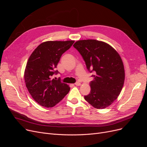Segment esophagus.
Segmentation results:
<instances>
[{
  "mask_svg": "<svg viewBox=\"0 0 147 147\" xmlns=\"http://www.w3.org/2000/svg\"><path fill=\"white\" fill-rule=\"evenodd\" d=\"M75 85H76V86H80L81 85V83L80 82H76L75 83Z\"/></svg>",
  "mask_w": 147,
  "mask_h": 147,
  "instance_id": "34e87169",
  "label": "esophagus"
}]
</instances>
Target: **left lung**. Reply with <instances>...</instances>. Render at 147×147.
Wrapping results in <instances>:
<instances>
[{"instance_id": "8db88e82", "label": "left lung", "mask_w": 147, "mask_h": 147, "mask_svg": "<svg viewBox=\"0 0 147 147\" xmlns=\"http://www.w3.org/2000/svg\"><path fill=\"white\" fill-rule=\"evenodd\" d=\"M74 47L81 54L89 71L95 72L90 93L84 99L97 109L110 106L120 95L125 73L119 53L105 42L94 39L77 41Z\"/></svg>"}]
</instances>
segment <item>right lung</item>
I'll list each match as a JSON object with an SVG mask.
<instances>
[{
	"label": "right lung",
	"instance_id": "obj_1",
	"mask_svg": "<svg viewBox=\"0 0 147 147\" xmlns=\"http://www.w3.org/2000/svg\"><path fill=\"white\" fill-rule=\"evenodd\" d=\"M74 40L47 41L38 45L31 54L26 67V87L34 101L46 108L53 107L68 93L70 88L60 79H52L63 54Z\"/></svg>",
	"mask_w": 147,
	"mask_h": 147
}]
</instances>
